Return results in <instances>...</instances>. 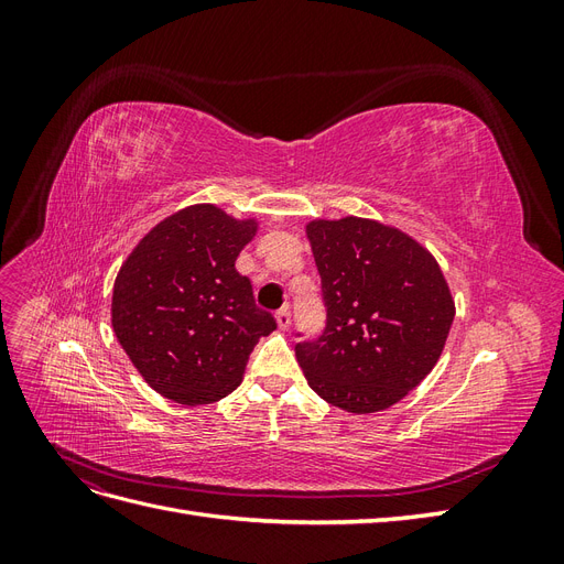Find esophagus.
<instances>
[{
  "label": "esophagus",
  "mask_w": 564,
  "mask_h": 564,
  "mask_svg": "<svg viewBox=\"0 0 564 564\" xmlns=\"http://www.w3.org/2000/svg\"><path fill=\"white\" fill-rule=\"evenodd\" d=\"M275 319H278V327L284 332V329H289V324H292V313L282 308V311L275 313Z\"/></svg>",
  "instance_id": "esophagus-1"
}]
</instances>
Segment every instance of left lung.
<instances>
[{
	"label": "left lung",
	"mask_w": 564,
	"mask_h": 564,
	"mask_svg": "<svg viewBox=\"0 0 564 564\" xmlns=\"http://www.w3.org/2000/svg\"><path fill=\"white\" fill-rule=\"evenodd\" d=\"M322 278L327 327L296 344L322 400L350 414L400 402L429 377L454 322V299L433 253L371 218L305 226Z\"/></svg>",
	"instance_id": "obj_1"
}]
</instances>
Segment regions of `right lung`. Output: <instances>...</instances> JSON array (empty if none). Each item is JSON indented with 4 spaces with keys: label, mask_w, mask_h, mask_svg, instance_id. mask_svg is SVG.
Here are the masks:
<instances>
[{
    "label": "right lung",
    "mask_w": 564,
    "mask_h": 564,
    "mask_svg": "<svg viewBox=\"0 0 564 564\" xmlns=\"http://www.w3.org/2000/svg\"><path fill=\"white\" fill-rule=\"evenodd\" d=\"M259 224L193 204L152 228L127 256L112 289V329L160 395L197 406L242 383L261 336L278 329L235 270Z\"/></svg>",
    "instance_id": "right-lung-1"
}]
</instances>
